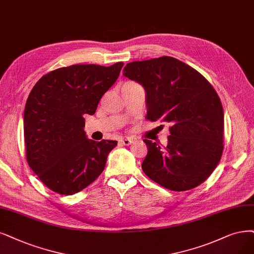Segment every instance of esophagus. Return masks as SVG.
<instances>
[{"label":"esophagus","mask_w":254,"mask_h":254,"mask_svg":"<svg viewBox=\"0 0 254 254\" xmlns=\"http://www.w3.org/2000/svg\"><path fill=\"white\" fill-rule=\"evenodd\" d=\"M119 142L122 144V145H129L133 143V140L129 139V138H122L119 140Z\"/></svg>","instance_id":"obj_1"}]
</instances>
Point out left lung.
<instances>
[{"label": "left lung", "instance_id": "obj_1", "mask_svg": "<svg viewBox=\"0 0 254 254\" xmlns=\"http://www.w3.org/2000/svg\"><path fill=\"white\" fill-rule=\"evenodd\" d=\"M124 75L143 86L146 119L172 125L166 146L143 140L148 147L144 174L174 191L202 184L224 148V112L213 87L201 73L171 56L128 63Z\"/></svg>", "mask_w": 254, "mask_h": 254}]
</instances>
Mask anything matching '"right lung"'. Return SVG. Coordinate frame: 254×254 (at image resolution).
I'll use <instances>...</instances> for the list:
<instances>
[{"label":"right lung","mask_w":254,"mask_h":254,"mask_svg":"<svg viewBox=\"0 0 254 254\" xmlns=\"http://www.w3.org/2000/svg\"><path fill=\"white\" fill-rule=\"evenodd\" d=\"M124 63L110 67L73 64L47 73L35 83L24 111L26 158L51 190L74 194L105 170L117 141L88 139L84 114H95L100 98L119 76Z\"/></svg>","instance_id":"right-lung-1"}]
</instances>
